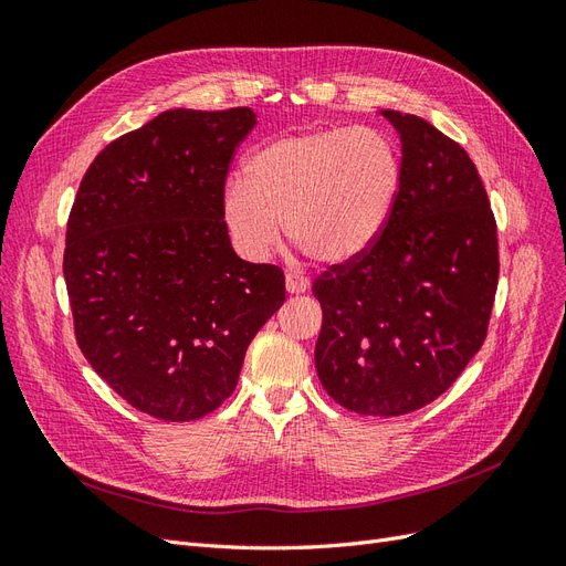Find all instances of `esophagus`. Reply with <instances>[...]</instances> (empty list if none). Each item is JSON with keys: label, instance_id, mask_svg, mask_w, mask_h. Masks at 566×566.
I'll return each mask as SVG.
<instances>
[{"label": "esophagus", "instance_id": "34e87169", "mask_svg": "<svg viewBox=\"0 0 566 566\" xmlns=\"http://www.w3.org/2000/svg\"><path fill=\"white\" fill-rule=\"evenodd\" d=\"M285 290L290 295H302V293H306V290H310V281H306L304 276H297V273H287Z\"/></svg>", "mask_w": 566, "mask_h": 566}]
</instances>
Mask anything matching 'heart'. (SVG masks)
Instances as JSON below:
<instances>
[{
	"instance_id": "obj_1",
	"label": "heart",
	"mask_w": 566,
	"mask_h": 566,
	"mask_svg": "<svg viewBox=\"0 0 566 566\" xmlns=\"http://www.w3.org/2000/svg\"><path fill=\"white\" fill-rule=\"evenodd\" d=\"M233 175L221 219L248 260H266L281 229L323 264L368 252L401 193V153L378 127H328L266 142Z\"/></svg>"
}]
</instances>
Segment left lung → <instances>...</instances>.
Segmentation results:
<instances>
[{"instance_id":"left-lung-1","label":"left lung","mask_w":566,"mask_h":566,"mask_svg":"<svg viewBox=\"0 0 566 566\" xmlns=\"http://www.w3.org/2000/svg\"><path fill=\"white\" fill-rule=\"evenodd\" d=\"M382 115L401 136V193L375 245L314 281V358L339 406L394 418L441 397L484 345L501 264L465 148L418 115Z\"/></svg>"}]
</instances>
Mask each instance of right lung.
I'll list each match as a JSON object with an SVG mask.
<instances>
[{
	"label": "right lung",
	"mask_w": 566,
	"mask_h": 566,
	"mask_svg": "<svg viewBox=\"0 0 566 566\" xmlns=\"http://www.w3.org/2000/svg\"><path fill=\"white\" fill-rule=\"evenodd\" d=\"M250 108L165 111L98 153L67 217L77 345L129 406L167 422L231 397L285 276L231 248L221 196Z\"/></svg>",
	"instance_id": "obj_1"
}]
</instances>
